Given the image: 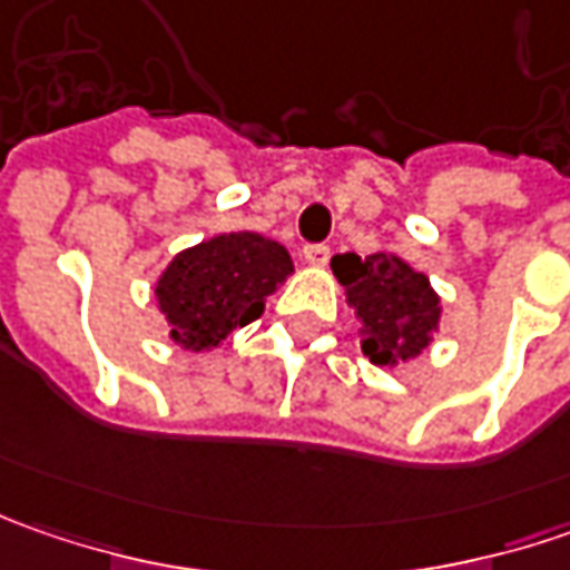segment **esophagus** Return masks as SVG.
Returning <instances> with one entry per match:
<instances>
[{
    "instance_id": "esophagus-1",
    "label": "esophagus",
    "mask_w": 570,
    "mask_h": 570,
    "mask_svg": "<svg viewBox=\"0 0 570 570\" xmlns=\"http://www.w3.org/2000/svg\"><path fill=\"white\" fill-rule=\"evenodd\" d=\"M304 259H307L311 266H326L330 247H326V244H307V247H304Z\"/></svg>"
}]
</instances>
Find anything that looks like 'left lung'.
I'll list each match as a JSON object with an SVG mask.
<instances>
[{"label": "left lung", "mask_w": 570, "mask_h": 570, "mask_svg": "<svg viewBox=\"0 0 570 570\" xmlns=\"http://www.w3.org/2000/svg\"><path fill=\"white\" fill-rule=\"evenodd\" d=\"M333 273L345 285L348 304L362 317V352L374 364L415 358L438 326V295L428 278L400 256L371 253L333 256Z\"/></svg>", "instance_id": "1"}]
</instances>
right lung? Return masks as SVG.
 I'll return each instance as SVG.
<instances>
[{"label":"right lung","instance_id":"1","mask_svg":"<svg viewBox=\"0 0 570 570\" xmlns=\"http://www.w3.org/2000/svg\"><path fill=\"white\" fill-rule=\"evenodd\" d=\"M292 269L288 250L253 230L218 234L174 256L158 282L170 340L193 352L215 348L263 314V301Z\"/></svg>","mask_w":570,"mask_h":570}]
</instances>
